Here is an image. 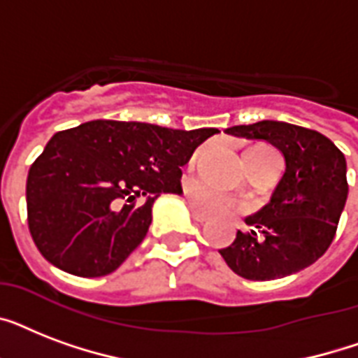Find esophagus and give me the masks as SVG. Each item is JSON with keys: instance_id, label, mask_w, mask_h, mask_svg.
<instances>
[{"instance_id": "34e87169", "label": "esophagus", "mask_w": 358, "mask_h": 358, "mask_svg": "<svg viewBox=\"0 0 358 358\" xmlns=\"http://www.w3.org/2000/svg\"><path fill=\"white\" fill-rule=\"evenodd\" d=\"M191 215H193V219H195L196 223H206L208 219H210L208 215H204L199 208L193 206V204H191Z\"/></svg>"}]
</instances>
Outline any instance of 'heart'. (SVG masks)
I'll list each match as a JSON object with an SVG mask.
<instances>
[{
  "label": "heart",
  "mask_w": 358,
  "mask_h": 358,
  "mask_svg": "<svg viewBox=\"0 0 358 358\" xmlns=\"http://www.w3.org/2000/svg\"><path fill=\"white\" fill-rule=\"evenodd\" d=\"M273 162H280V157H278L277 152L266 145L252 146V148L245 152V165H247L249 171L266 167ZM193 199H195V204L201 208L202 212L208 213V215H213V217H223V215H229V213L243 212L245 210L243 202L234 201V199H230V196L223 195V193H219L212 187H206V185L195 187L193 189Z\"/></svg>",
  "instance_id": "obj_1"
}]
</instances>
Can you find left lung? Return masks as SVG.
<instances>
[{
    "label": "left lung",
    "instance_id": "obj_1",
    "mask_svg": "<svg viewBox=\"0 0 358 358\" xmlns=\"http://www.w3.org/2000/svg\"><path fill=\"white\" fill-rule=\"evenodd\" d=\"M227 134L267 141L286 159L271 202L219 250L227 266L247 280H275L312 266L333 243L345 206L344 154L320 131L277 120L232 126Z\"/></svg>",
    "mask_w": 358,
    "mask_h": 358
}]
</instances>
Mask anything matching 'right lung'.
Wrapping results in <instances>:
<instances>
[{
	"mask_svg": "<svg viewBox=\"0 0 358 358\" xmlns=\"http://www.w3.org/2000/svg\"><path fill=\"white\" fill-rule=\"evenodd\" d=\"M217 131L91 120L55 134L25 185L36 249L70 275L113 273L145 239L154 201L182 193V167Z\"/></svg>",
	"mask_w": 358,
	"mask_h": 358,
	"instance_id": "obj_1",
	"label": "right lung"
}]
</instances>
